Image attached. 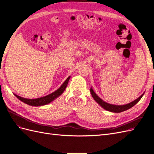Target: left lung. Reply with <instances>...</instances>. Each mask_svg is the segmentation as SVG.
I'll return each instance as SVG.
<instances>
[{"label": "left lung", "instance_id": "1", "mask_svg": "<svg viewBox=\"0 0 154 154\" xmlns=\"http://www.w3.org/2000/svg\"><path fill=\"white\" fill-rule=\"evenodd\" d=\"M90 91H91V95L93 97V98H94V100L100 106H101L103 109H105L106 110L110 111V112H117V113L121 112H123L125 110H127L131 108V107L134 106L139 100L141 99V97H143V96L144 94H143L140 97H139L137 99H136V100H134V101L131 102V103H130L128 104L125 105H111V104L107 103L104 101L102 100L101 99H100V97L96 95V94L94 92V91L92 90V88H91Z\"/></svg>", "mask_w": 154, "mask_h": 154}]
</instances>
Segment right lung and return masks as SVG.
<instances>
[{"label":"right lung","mask_w":154,"mask_h":154,"mask_svg":"<svg viewBox=\"0 0 154 154\" xmlns=\"http://www.w3.org/2000/svg\"><path fill=\"white\" fill-rule=\"evenodd\" d=\"M70 77L71 76H69L67 78V80L64 82V83L62 85V86L60 87L58 90L44 97H39V98H36V99H26V98H24V97H22L20 96H18L15 94H15V96L17 97V98L19 99L20 101H23L24 103L27 105H29L31 106H41V105L48 104L50 103V102L53 101L55 98H57V97H58L59 96H60L62 94L68 84Z\"/></svg>","instance_id":"right-lung-1"}]
</instances>
